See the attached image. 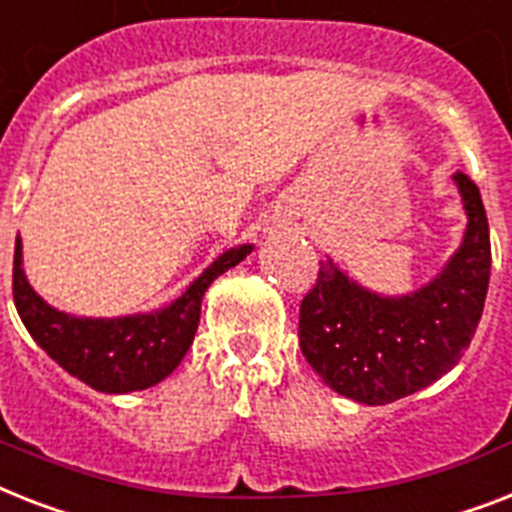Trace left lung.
Segmentation results:
<instances>
[{
    "mask_svg": "<svg viewBox=\"0 0 512 512\" xmlns=\"http://www.w3.org/2000/svg\"><path fill=\"white\" fill-rule=\"evenodd\" d=\"M468 228L447 268L418 292L378 297L331 260L299 305V347L334 392L386 405L434 384L468 350L484 313L492 244L479 186L455 176Z\"/></svg>",
    "mask_w": 512,
    "mask_h": 512,
    "instance_id": "8db88e82",
    "label": "left lung"
}]
</instances>
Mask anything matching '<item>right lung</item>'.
Instances as JSON below:
<instances>
[{
	"label": "right lung",
	"instance_id": "obj_1",
	"mask_svg": "<svg viewBox=\"0 0 512 512\" xmlns=\"http://www.w3.org/2000/svg\"><path fill=\"white\" fill-rule=\"evenodd\" d=\"M252 252V244L228 249L165 310L128 318H76L49 307L23 273V247L15 242L12 299L20 321L41 350L70 376L107 394H126L160 384L189 352L202 313V297L220 273Z\"/></svg>",
	"mask_w": 512,
	"mask_h": 512
}]
</instances>
